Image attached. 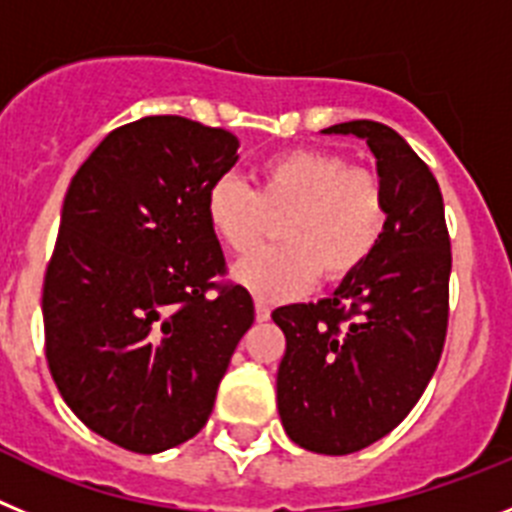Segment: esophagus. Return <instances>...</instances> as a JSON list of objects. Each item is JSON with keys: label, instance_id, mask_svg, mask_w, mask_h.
Segmentation results:
<instances>
[{"label": "esophagus", "instance_id": "obj_1", "mask_svg": "<svg viewBox=\"0 0 512 512\" xmlns=\"http://www.w3.org/2000/svg\"><path fill=\"white\" fill-rule=\"evenodd\" d=\"M269 318H271L269 305H266V302H261V300H256V320H259V323H266Z\"/></svg>", "mask_w": 512, "mask_h": 512}]
</instances>
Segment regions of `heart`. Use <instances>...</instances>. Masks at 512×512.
<instances>
[{"label":"heart","mask_w":512,"mask_h":512,"mask_svg":"<svg viewBox=\"0 0 512 512\" xmlns=\"http://www.w3.org/2000/svg\"><path fill=\"white\" fill-rule=\"evenodd\" d=\"M212 233L233 253L264 241L271 217H281L284 243L235 266V279L261 300H287L315 277L338 282L366 264L387 228V194L379 176L333 151L300 148L261 166L259 192L225 174L205 197Z\"/></svg>","instance_id":"1"}]
</instances>
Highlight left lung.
I'll return each instance as SVG.
<instances>
[{
  "label": "left lung",
  "instance_id": "obj_1",
  "mask_svg": "<svg viewBox=\"0 0 512 512\" xmlns=\"http://www.w3.org/2000/svg\"><path fill=\"white\" fill-rule=\"evenodd\" d=\"M323 133L366 140L387 228L333 295L271 318L287 338L277 374L284 431L302 449L343 456L397 428L431 382L449 325L451 241L436 176L402 135L374 120Z\"/></svg>",
  "mask_w": 512,
  "mask_h": 512
}]
</instances>
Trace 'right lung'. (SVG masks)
<instances>
[{"label":"right lung","mask_w":512,"mask_h":512,"mask_svg":"<svg viewBox=\"0 0 512 512\" xmlns=\"http://www.w3.org/2000/svg\"><path fill=\"white\" fill-rule=\"evenodd\" d=\"M238 138L179 115L112 130L81 164L45 271V356L76 418L135 454L202 431L253 325L205 197Z\"/></svg>","instance_id":"right-lung-1"}]
</instances>
